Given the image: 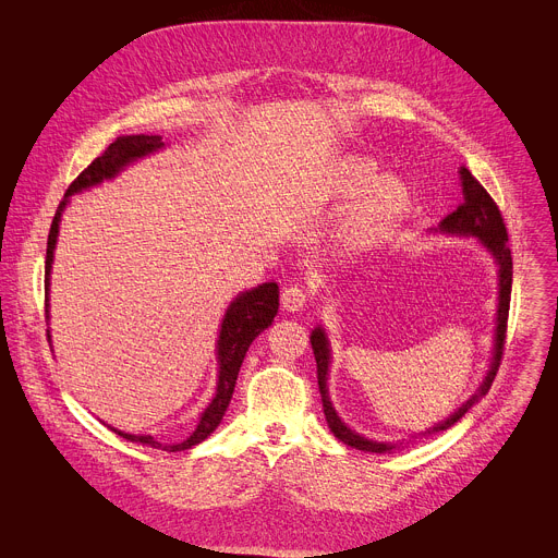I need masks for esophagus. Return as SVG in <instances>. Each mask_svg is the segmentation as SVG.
<instances>
[{
	"label": "esophagus",
	"instance_id": "1",
	"mask_svg": "<svg viewBox=\"0 0 558 558\" xmlns=\"http://www.w3.org/2000/svg\"><path fill=\"white\" fill-rule=\"evenodd\" d=\"M280 302L287 312H300L302 307L307 305V291L302 289L300 284H291L284 287L280 293Z\"/></svg>",
	"mask_w": 558,
	"mask_h": 558
}]
</instances>
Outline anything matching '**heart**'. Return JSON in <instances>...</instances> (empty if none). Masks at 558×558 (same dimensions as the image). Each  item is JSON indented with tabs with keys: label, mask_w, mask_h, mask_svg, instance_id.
<instances>
[{
	"label": "heart",
	"mask_w": 558,
	"mask_h": 558,
	"mask_svg": "<svg viewBox=\"0 0 558 558\" xmlns=\"http://www.w3.org/2000/svg\"><path fill=\"white\" fill-rule=\"evenodd\" d=\"M374 180H376V167L372 162L349 160L340 169L338 191L347 197L361 195ZM408 202H410V195L402 182H398L396 178L378 180L365 192L356 209H353V214L349 216V222L344 227V240L349 244H365L378 238L404 214Z\"/></svg>",
	"instance_id": "1"
}]
</instances>
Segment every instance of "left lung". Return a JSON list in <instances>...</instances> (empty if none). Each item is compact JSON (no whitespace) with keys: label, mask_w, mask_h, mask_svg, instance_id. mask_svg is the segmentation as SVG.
Returning a JSON list of instances; mask_svg holds the SVG:
<instances>
[{"label":"left lung","mask_w":558,"mask_h":558,"mask_svg":"<svg viewBox=\"0 0 558 558\" xmlns=\"http://www.w3.org/2000/svg\"><path fill=\"white\" fill-rule=\"evenodd\" d=\"M461 184H463V205H459L453 214H449L445 220H440L436 231L449 233V235H472L478 238L481 244L492 253L496 265H498V312H496V333H494V356L487 369V376L483 378L481 387L476 389V393L463 402L459 410H456L449 418H445L442 423L429 427L427 432H423V436L436 434V432H445L449 429L453 423H459L470 410L472 404H476L492 387L496 372L500 367V359H502V347H505V333H508V316H510V295H512V251L508 246V229H505L502 216L496 207V202L492 199V195L483 189V184L465 169L461 167ZM312 347H314V356H316V367H318V387H320V396H323V410H325V418L329 429L333 432V436L338 440H342L349 447H356L363 451H376V453H385L396 449L398 445L393 442H378V440H369L361 434H356L353 429H349L340 416L336 414L333 404L329 400V389H327V372H329V363H331V349H329V340L325 336L323 327H316L312 331Z\"/></svg>","instance_id":"left-lung-1"}]
</instances>
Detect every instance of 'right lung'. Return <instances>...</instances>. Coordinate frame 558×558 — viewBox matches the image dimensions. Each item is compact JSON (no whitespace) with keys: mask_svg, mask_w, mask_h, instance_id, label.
<instances>
[{"mask_svg":"<svg viewBox=\"0 0 558 558\" xmlns=\"http://www.w3.org/2000/svg\"><path fill=\"white\" fill-rule=\"evenodd\" d=\"M165 142L160 135H122L118 137L113 144H109V148L105 150L102 156L95 158L66 189L64 199L60 202V207L56 211L53 225H50L48 231V242H46V269H44V291H46V310H48V284H50V267H53V251L58 244V233H60V220L62 214L69 205V197L90 189L99 182L116 178L126 165L154 154V150L162 148ZM278 284L276 282H265L258 284L256 289L240 293L225 314L222 318V327H220V336H218V363H220V372H218V387H216V396L209 402V408L202 412L199 423L195 427V432L178 445H162L158 442L154 436H135V434H126V432H118L122 438L131 440V442H142V445H150L156 449H167V451H182V449H191L193 445L202 442L207 436L214 434V429L220 425L229 400L233 396L235 389V380H238V372L240 365L246 356L248 344L258 338V333H263L276 318L278 314ZM48 318V316H46ZM50 340V333H48Z\"/></svg>","mask_w":558,"mask_h":558,"instance_id":"obj_1","label":"right lung"}]
</instances>
